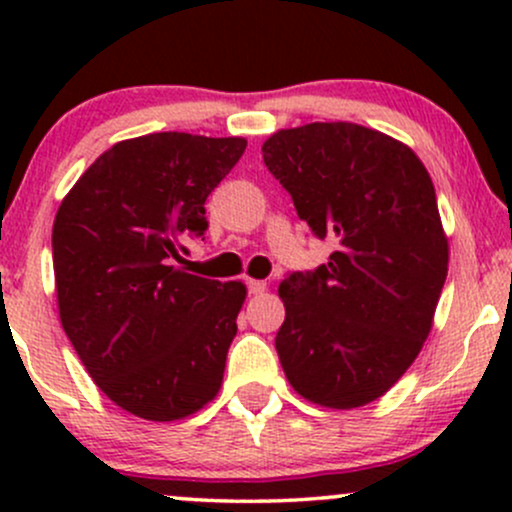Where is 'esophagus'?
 Returning a JSON list of instances; mask_svg holds the SVG:
<instances>
[{
    "instance_id": "esophagus-1",
    "label": "esophagus",
    "mask_w": 512,
    "mask_h": 512,
    "mask_svg": "<svg viewBox=\"0 0 512 512\" xmlns=\"http://www.w3.org/2000/svg\"><path fill=\"white\" fill-rule=\"evenodd\" d=\"M245 286H248V293L250 296H260V293H264V289H267V284L260 279H248L245 281Z\"/></svg>"
}]
</instances>
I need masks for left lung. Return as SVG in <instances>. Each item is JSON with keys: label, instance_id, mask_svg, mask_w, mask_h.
<instances>
[{"label": "left lung", "instance_id": "left-lung-1", "mask_svg": "<svg viewBox=\"0 0 512 512\" xmlns=\"http://www.w3.org/2000/svg\"><path fill=\"white\" fill-rule=\"evenodd\" d=\"M264 166L327 264L279 284L274 346L298 395L332 409L383 397L419 356L448 276L436 190L409 146L351 122L281 129Z\"/></svg>", "mask_w": 512, "mask_h": 512}]
</instances>
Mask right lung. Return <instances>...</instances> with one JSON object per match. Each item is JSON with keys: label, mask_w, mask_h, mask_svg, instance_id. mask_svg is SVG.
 Here are the masks:
<instances>
[{"label": "right lung", "mask_w": 512, "mask_h": 512, "mask_svg": "<svg viewBox=\"0 0 512 512\" xmlns=\"http://www.w3.org/2000/svg\"><path fill=\"white\" fill-rule=\"evenodd\" d=\"M245 146L185 132L127 139L60 204L52 262L62 327L93 383L129 414L175 421L219 392L245 286L190 274L182 255L204 240V202Z\"/></svg>", "instance_id": "add662e5"}]
</instances>
